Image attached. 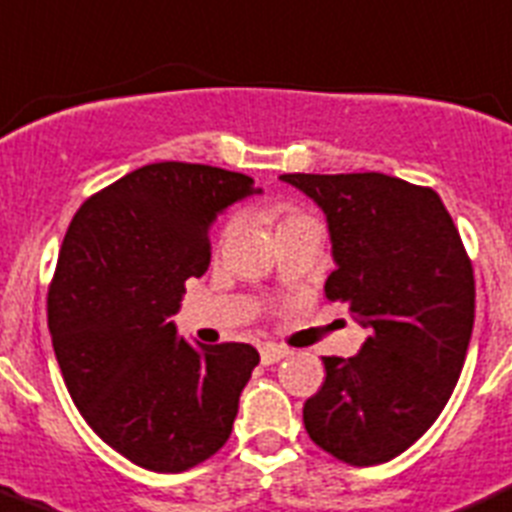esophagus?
<instances>
[{"mask_svg":"<svg viewBox=\"0 0 512 512\" xmlns=\"http://www.w3.org/2000/svg\"><path fill=\"white\" fill-rule=\"evenodd\" d=\"M285 356H288V348L275 346V343H267V346L260 348V361H262V364H265V366L278 364V361H283Z\"/></svg>","mask_w":512,"mask_h":512,"instance_id":"obj_1","label":"esophagus"}]
</instances>
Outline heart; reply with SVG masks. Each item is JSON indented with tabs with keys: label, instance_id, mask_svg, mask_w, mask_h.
Returning a JSON list of instances; mask_svg holds the SVG:
<instances>
[{
	"label": "heart",
	"instance_id": "1",
	"mask_svg": "<svg viewBox=\"0 0 512 512\" xmlns=\"http://www.w3.org/2000/svg\"><path fill=\"white\" fill-rule=\"evenodd\" d=\"M275 219H278V229H283V227H290V224L305 222V219H313V217L305 212H300V209H295V207H278L275 209Z\"/></svg>",
	"mask_w": 512,
	"mask_h": 512
}]
</instances>
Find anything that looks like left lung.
Listing matches in <instances>:
<instances>
[{
	"label": "left lung",
	"mask_w": 512,
	"mask_h": 512,
	"mask_svg": "<svg viewBox=\"0 0 512 512\" xmlns=\"http://www.w3.org/2000/svg\"><path fill=\"white\" fill-rule=\"evenodd\" d=\"M326 214L336 270L326 295L369 331L351 358L323 356L303 407L310 439L356 467L409 450L442 414L475 323V278L437 191L386 174H283Z\"/></svg>",
	"instance_id": "obj_1"
}]
</instances>
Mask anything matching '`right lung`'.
<instances>
[{
    "instance_id": "obj_1",
    "label": "right lung",
    "mask_w": 512,
    "mask_h": 512,
    "mask_svg": "<svg viewBox=\"0 0 512 512\" xmlns=\"http://www.w3.org/2000/svg\"><path fill=\"white\" fill-rule=\"evenodd\" d=\"M252 194L245 174L148 164L90 197L62 240L47 295L57 364L85 422L133 465L184 472L232 434L260 353L194 346L171 315L207 272L214 219Z\"/></svg>"
}]
</instances>
